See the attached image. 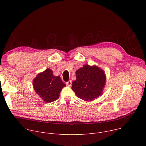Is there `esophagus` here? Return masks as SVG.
<instances>
[{"label": "esophagus", "instance_id": "obj_1", "mask_svg": "<svg viewBox=\"0 0 146 146\" xmlns=\"http://www.w3.org/2000/svg\"><path fill=\"white\" fill-rule=\"evenodd\" d=\"M66 85L68 86L69 87H70V86H72V81H71V80L68 81V82H66Z\"/></svg>", "mask_w": 146, "mask_h": 146}]
</instances>
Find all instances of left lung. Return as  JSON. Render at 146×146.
I'll list each match as a JSON object with an SVG mask.
<instances>
[{"instance_id": "obj_1", "label": "left lung", "mask_w": 146, "mask_h": 146, "mask_svg": "<svg viewBox=\"0 0 146 146\" xmlns=\"http://www.w3.org/2000/svg\"><path fill=\"white\" fill-rule=\"evenodd\" d=\"M76 74L72 90L78 98L91 101L102 95L106 83V75L102 69L96 65H85L76 71Z\"/></svg>"}]
</instances>
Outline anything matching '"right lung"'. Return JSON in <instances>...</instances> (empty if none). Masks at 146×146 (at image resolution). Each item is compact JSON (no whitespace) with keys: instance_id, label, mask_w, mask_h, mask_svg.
<instances>
[{"instance_id":"add662e5","label":"right lung","mask_w":146,"mask_h":146,"mask_svg":"<svg viewBox=\"0 0 146 146\" xmlns=\"http://www.w3.org/2000/svg\"><path fill=\"white\" fill-rule=\"evenodd\" d=\"M33 86L36 94L46 103L58 99L62 89L66 86L60 77L54 76L50 69L38 73L33 81Z\"/></svg>"}]
</instances>
